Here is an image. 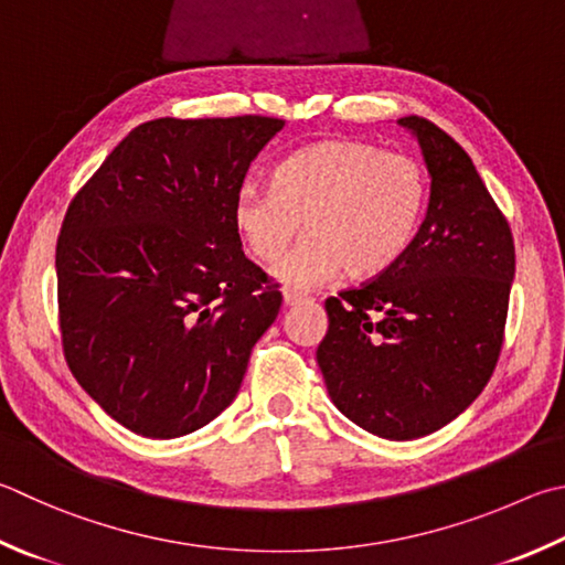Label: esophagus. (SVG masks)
Segmentation results:
<instances>
[{
    "instance_id": "34e87169",
    "label": "esophagus",
    "mask_w": 565,
    "mask_h": 565,
    "mask_svg": "<svg viewBox=\"0 0 565 565\" xmlns=\"http://www.w3.org/2000/svg\"><path fill=\"white\" fill-rule=\"evenodd\" d=\"M303 301H309V296H306V294H299V291H294V289H286L284 291V303L286 306H299Z\"/></svg>"
}]
</instances>
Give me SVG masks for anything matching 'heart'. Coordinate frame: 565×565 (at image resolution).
<instances>
[{
    "label": "heart",
    "mask_w": 565,
    "mask_h": 565,
    "mask_svg": "<svg viewBox=\"0 0 565 565\" xmlns=\"http://www.w3.org/2000/svg\"><path fill=\"white\" fill-rule=\"evenodd\" d=\"M427 172L405 152H385L363 140H323L279 162L274 190L242 184L232 220L244 249L274 264L299 237V247L276 266L291 289L331 279H373L413 244L427 207Z\"/></svg>",
    "instance_id": "b5f03b06"
}]
</instances>
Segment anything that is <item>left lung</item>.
I'll return each mask as SVG.
<instances>
[{
    "label": "left lung",
    "instance_id": "obj_1",
    "mask_svg": "<svg viewBox=\"0 0 565 565\" xmlns=\"http://www.w3.org/2000/svg\"><path fill=\"white\" fill-rule=\"evenodd\" d=\"M433 178L423 227L395 266L328 296L316 361L333 405L385 439H415L465 413L494 373L514 279V237L459 142L423 116Z\"/></svg>",
    "mask_w": 565,
    "mask_h": 565
}]
</instances>
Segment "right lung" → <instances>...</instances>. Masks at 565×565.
<instances>
[{
  "label": "right lung",
  "mask_w": 565,
  "mask_h": 565,
  "mask_svg": "<svg viewBox=\"0 0 565 565\" xmlns=\"http://www.w3.org/2000/svg\"><path fill=\"white\" fill-rule=\"evenodd\" d=\"M281 128L274 116L148 120L68 204L61 345L81 387L130 433L170 439L212 423L281 309L232 220L252 160Z\"/></svg>",
  "instance_id": "1"
}]
</instances>
